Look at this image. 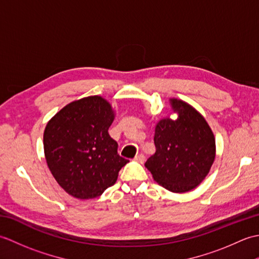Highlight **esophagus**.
Segmentation results:
<instances>
[{
	"label": "esophagus",
	"mask_w": 259,
	"mask_h": 259,
	"mask_svg": "<svg viewBox=\"0 0 259 259\" xmlns=\"http://www.w3.org/2000/svg\"><path fill=\"white\" fill-rule=\"evenodd\" d=\"M135 160H136L137 162L144 163V162H145V156L142 155V153H139V155H137V156L135 157Z\"/></svg>",
	"instance_id": "34e87169"
}]
</instances>
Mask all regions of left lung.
Wrapping results in <instances>:
<instances>
[{"label": "left lung", "mask_w": 259, "mask_h": 259, "mask_svg": "<svg viewBox=\"0 0 259 259\" xmlns=\"http://www.w3.org/2000/svg\"><path fill=\"white\" fill-rule=\"evenodd\" d=\"M169 101L178 118L157 123L156 152L145 166L163 188L183 194L206 178L216 156V142L210 126L195 108L175 98Z\"/></svg>", "instance_id": "8db88e82"}]
</instances>
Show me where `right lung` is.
<instances>
[{
	"instance_id": "obj_1",
	"label": "right lung",
	"mask_w": 259,
	"mask_h": 259,
	"mask_svg": "<svg viewBox=\"0 0 259 259\" xmlns=\"http://www.w3.org/2000/svg\"><path fill=\"white\" fill-rule=\"evenodd\" d=\"M114 111L99 96L67 104L49 121L43 146L48 167L57 183L78 199L100 196L115 184L129 160L119 156L108 130Z\"/></svg>"
}]
</instances>
